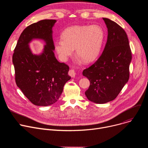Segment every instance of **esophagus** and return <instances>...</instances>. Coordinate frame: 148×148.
<instances>
[{
    "instance_id": "esophagus-1",
    "label": "esophagus",
    "mask_w": 148,
    "mask_h": 148,
    "mask_svg": "<svg viewBox=\"0 0 148 148\" xmlns=\"http://www.w3.org/2000/svg\"><path fill=\"white\" fill-rule=\"evenodd\" d=\"M68 74L69 75H70L71 77H75V76L76 75V73L74 69H70L68 72Z\"/></svg>"
}]
</instances>
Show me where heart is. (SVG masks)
Here are the masks:
<instances>
[{
    "instance_id": "heart-1",
    "label": "heart",
    "mask_w": 148,
    "mask_h": 148,
    "mask_svg": "<svg viewBox=\"0 0 148 148\" xmlns=\"http://www.w3.org/2000/svg\"><path fill=\"white\" fill-rule=\"evenodd\" d=\"M62 40L54 42V49L61 60L65 62L75 53L86 63L98 56L104 40V31L98 25L74 26L62 34Z\"/></svg>"
}]
</instances>
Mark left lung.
Wrapping results in <instances>:
<instances>
[{"mask_svg":"<svg viewBox=\"0 0 148 148\" xmlns=\"http://www.w3.org/2000/svg\"><path fill=\"white\" fill-rule=\"evenodd\" d=\"M108 31L107 40L101 55L83 75L90 81L85 92L87 98L97 104H104L118 95L130 76L132 55L126 32L114 21L103 18Z\"/></svg>","mask_w":148,"mask_h":148,"instance_id":"8db88e82","label":"left lung"}]
</instances>
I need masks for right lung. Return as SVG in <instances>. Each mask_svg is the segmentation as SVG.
<instances>
[{"mask_svg": "<svg viewBox=\"0 0 148 148\" xmlns=\"http://www.w3.org/2000/svg\"><path fill=\"white\" fill-rule=\"evenodd\" d=\"M56 20H42L27 26L20 35L12 56L15 82L34 104L48 106L60 97L65 84L71 79L69 66L54 56L53 30ZM40 39L46 44L42 52L32 53L29 44Z\"/></svg>", "mask_w": 148, "mask_h": 148, "instance_id": "add662e5", "label": "right lung"}]
</instances>
